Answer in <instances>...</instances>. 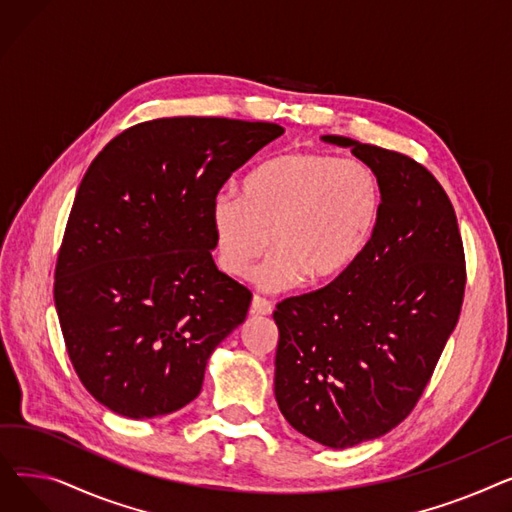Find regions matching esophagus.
Wrapping results in <instances>:
<instances>
[{"mask_svg": "<svg viewBox=\"0 0 512 512\" xmlns=\"http://www.w3.org/2000/svg\"><path fill=\"white\" fill-rule=\"evenodd\" d=\"M272 303L267 301V299H263V297H253V301H251V313L253 315H270L272 313Z\"/></svg>", "mask_w": 512, "mask_h": 512, "instance_id": "34e87169", "label": "esophagus"}]
</instances>
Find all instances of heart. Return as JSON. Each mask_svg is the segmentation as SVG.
<instances>
[{
	"instance_id": "heart-1",
	"label": "heart",
	"mask_w": 512,
	"mask_h": 512,
	"mask_svg": "<svg viewBox=\"0 0 512 512\" xmlns=\"http://www.w3.org/2000/svg\"><path fill=\"white\" fill-rule=\"evenodd\" d=\"M380 213L382 186L373 170L319 151L265 161L242 182V195L222 191L211 203L226 274L247 276L267 245L274 249L255 274L267 292L344 274L369 245Z\"/></svg>"
}]
</instances>
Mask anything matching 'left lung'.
I'll return each instance as SVG.
<instances>
[{
    "instance_id": "1",
    "label": "left lung",
    "mask_w": 512,
    "mask_h": 512,
    "mask_svg": "<svg viewBox=\"0 0 512 512\" xmlns=\"http://www.w3.org/2000/svg\"><path fill=\"white\" fill-rule=\"evenodd\" d=\"M321 139L378 176L382 213L344 274L276 305L274 392L297 432L348 448L415 409L459 321L467 270L454 207L432 172L390 149Z\"/></svg>"
}]
</instances>
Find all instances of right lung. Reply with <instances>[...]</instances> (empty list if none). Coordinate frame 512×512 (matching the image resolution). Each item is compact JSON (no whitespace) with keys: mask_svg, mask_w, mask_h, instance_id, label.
Masks as SVG:
<instances>
[{"mask_svg":"<svg viewBox=\"0 0 512 512\" xmlns=\"http://www.w3.org/2000/svg\"><path fill=\"white\" fill-rule=\"evenodd\" d=\"M284 132L272 122L159 118L93 159L66 224L53 299L78 380L130 419L182 409L251 290L220 272L211 203Z\"/></svg>","mask_w":512,"mask_h":512,"instance_id":"1","label":"right lung"}]
</instances>
